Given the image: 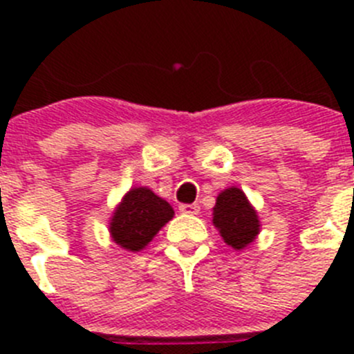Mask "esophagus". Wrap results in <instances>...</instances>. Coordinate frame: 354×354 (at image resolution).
<instances>
[{
    "label": "esophagus",
    "mask_w": 354,
    "mask_h": 354,
    "mask_svg": "<svg viewBox=\"0 0 354 354\" xmlns=\"http://www.w3.org/2000/svg\"><path fill=\"white\" fill-rule=\"evenodd\" d=\"M179 211L184 212V214H198L200 207L196 204H183L179 205Z\"/></svg>",
    "instance_id": "34e87169"
}]
</instances>
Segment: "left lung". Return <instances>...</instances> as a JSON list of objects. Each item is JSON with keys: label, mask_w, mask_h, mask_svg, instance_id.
I'll list each match as a JSON object with an SVG mask.
<instances>
[{"label": "left lung", "mask_w": 354, "mask_h": 354, "mask_svg": "<svg viewBox=\"0 0 354 354\" xmlns=\"http://www.w3.org/2000/svg\"><path fill=\"white\" fill-rule=\"evenodd\" d=\"M212 223L218 227L227 245L241 250L250 245L259 234V218L245 193L228 187L220 193L212 209Z\"/></svg>", "instance_id": "left-lung-1"}]
</instances>
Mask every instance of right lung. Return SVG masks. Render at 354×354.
Wrapping results in <instances>:
<instances>
[{
	"label": "right lung",
	"instance_id": "obj_1",
	"mask_svg": "<svg viewBox=\"0 0 354 354\" xmlns=\"http://www.w3.org/2000/svg\"><path fill=\"white\" fill-rule=\"evenodd\" d=\"M171 218L174 209L167 200L159 198L147 187H134L113 212L109 232L122 248L140 252Z\"/></svg>",
	"mask_w": 354,
	"mask_h": 354
}]
</instances>
